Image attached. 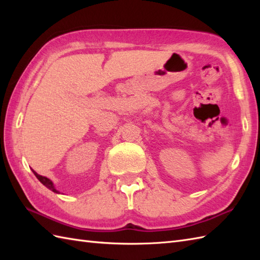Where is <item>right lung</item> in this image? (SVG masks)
<instances>
[{
	"label": "right lung",
	"mask_w": 260,
	"mask_h": 260,
	"mask_svg": "<svg viewBox=\"0 0 260 260\" xmlns=\"http://www.w3.org/2000/svg\"><path fill=\"white\" fill-rule=\"evenodd\" d=\"M32 171H33V173H35V175L37 176V178L39 179V181H40L43 185H46V186L48 187V189H50V190H51V191H53L54 193H60V192H59V190L57 189V187L54 186V183L52 182V180H50L49 178H47V176L40 175V174H39L38 172H36L35 170H32Z\"/></svg>",
	"instance_id": "add662e5"
}]
</instances>
